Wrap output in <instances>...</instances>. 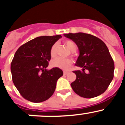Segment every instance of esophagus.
<instances>
[{
	"mask_svg": "<svg viewBox=\"0 0 125 125\" xmlns=\"http://www.w3.org/2000/svg\"><path fill=\"white\" fill-rule=\"evenodd\" d=\"M68 73H68V71H64V72H63V74H64V75H66V74H68Z\"/></svg>",
	"mask_w": 125,
	"mask_h": 125,
	"instance_id": "obj_1",
	"label": "esophagus"
}]
</instances>
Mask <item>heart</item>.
<instances>
[{
	"mask_svg": "<svg viewBox=\"0 0 125 125\" xmlns=\"http://www.w3.org/2000/svg\"><path fill=\"white\" fill-rule=\"evenodd\" d=\"M65 44L68 47V49L72 52H74L76 50L77 46L76 44L73 41H66ZM50 55L52 57H56L57 55V44H54L51 46L50 49ZM73 64L72 61L70 59H65L62 57H56L51 61V65L53 67L58 68L59 69L68 70L70 68Z\"/></svg>",
	"mask_w": 125,
	"mask_h": 125,
	"instance_id": "1",
	"label": "heart"
}]
</instances>
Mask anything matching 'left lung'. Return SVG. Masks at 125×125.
Segmentation results:
<instances>
[{"label": "left lung", "mask_w": 125, "mask_h": 125, "mask_svg": "<svg viewBox=\"0 0 125 125\" xmlns=\"http://www.w3.org/2000/svg\"><path fill=\"white\" fill-rule=\"evenodd\" d=\"M78 46L79 56L76 66L81 70L74 71L76 80L71 83L73 91L85 98L103 93L114 76L115 64L106 45L91 34L78 32L64 34Z\"/></svg>", "instance_id": "1"}]
</instances>
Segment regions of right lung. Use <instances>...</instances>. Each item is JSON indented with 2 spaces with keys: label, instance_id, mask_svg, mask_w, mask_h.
I'll return each instance as SVG.
<instances>
[{
  "label": "right lung",
  "instance_id": "obj_1",
  "mask_svg": "<svg viewBox=\"0 0 125 125\" xmlns=\"http://www.w3.org/2000/svg\"><path fill=\"white\" fill-rule=\"evenodd\" d=\"M61 37V35L36 37L22 45L15 53L10 65L12 81L25 100L42 102L54 92L57 79L63 72L58 68H46L51 60V47Z\"/></svg>",
  "mask_w": 125,
  "mask_h": 125
}]
</instances>
